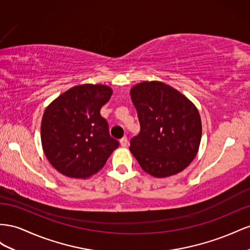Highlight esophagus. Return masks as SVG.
<instances>
[{
  "label": "esophagus",
  "mask_w": 250,
  "mask_h": 250,
  "mask_svg": "<svg viewBox=\"0 0 250 250\" xmlns=\"http://www.w3.org/2000/svg\"><path fill=\"white\" fill-rule=\"evenodd\" d=\"M120 146H123V147H125L126 146H127V138L125 136V137H123V138H121L120 139Z\"/></svg>",
  "instance_id": "obj_1"
}]
</instances>
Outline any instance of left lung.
Instances as JSON below:
<instances>
[{"mask_svg":"<svg viewBox=\"0 0 250 250\" xmlns=\"http://www.w3.org/2000/svg\"><path fill=\"white\" fill-rule=\"evenodd\" d=\"M140 132L130 151L141 168L156 178L176 175L196 157L202 135L200 114L179 91L161 82H142L130 91Z\"/></svg>","mask_w":250,"mask_h":250,"instance_id":"obj_1","label":"left lung"}]
</instances>
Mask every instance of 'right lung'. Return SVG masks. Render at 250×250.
<instances>
[{"instance_id": "right-lung-1", "label": "right lung", "mask_w": 250, "mask_h": 250, "mask_svg": "<svg viewBox=\"0 0 250 250\" xmlns=\"http://www.w3.org/2000/svg\"><path fill=\"white\" fill-rule=\"evenodd\" d=\"M113 93L105 84L83 83L63 92L42 115L41 139L51 166L70 178L85 179L96 174L119 142L109 134L102 106Z\"/></svg>"}]
</instances>
